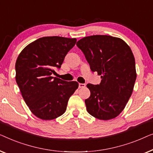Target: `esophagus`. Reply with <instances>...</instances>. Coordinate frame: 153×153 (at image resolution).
<instances>
[{"mask_svg":"<svg viewBox=\"0 0 153 153\" xmlns=\"http://www.w3.org/2000/svg\"><path fill=\"white\" fill-rule=\"evenodd\" d=\"M85 86H86L85 84H82V83L79 84V88H84V87H85Z\"/></svg>","mask_w":153,"mask_h":153,"instance_id":"34e87169","label":"esophagus"}]
</instances>
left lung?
<instances>
[{
	"label": "left lung",
	"mask_w": 153,
	"mask_h": 153,
	"mask_svg": "<svg viewBox=\"0 0 153 153\" xmlns=\"http://www.w3.org/2000/svg\"><path fill=\"white\" fill-rule=\"evenodd\" d=\"M76 45L91 70L102 79L100 85L87 84L91 92L85 101L88 113L100 120L114 119L128 102L137 78L132 51L121 39L108 35L86 36Z\"/></svg>",
	"instance_id": "1"
}]
</instances>
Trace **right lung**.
<instances>
[{"instance_id":"right-lung-1","label":"right lung","mask_w":153,"mask_h":153,"mask_svg":"<svg viewBox=\"0 0 153 153\" xmlns=\"http://www.w3.org/2000/svg\"><path fill=\"white\" fill-rule=\"evenodd\" d=\"M76 39L44 36L25 47L16 62V81L34 115L53 120L65 112L68 99L78 87L76 81L54 77Z\"/></svg>"}]
</instances>
